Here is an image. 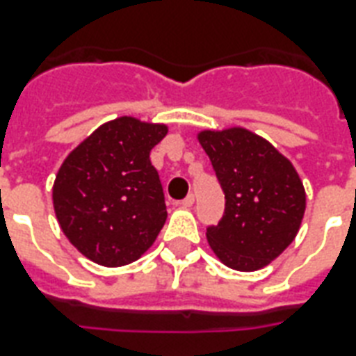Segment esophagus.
<instances>
[{
  "label": "esophagus",
  "mask_w": 356,
  "mask_h": 356,
  "mask_svg": "<svg viewBox=\"0 0 356 356\" xmlns=\"http://www.w3.org/2000/svg\"><path fill=\"white\" fill-rule=\"evenodd\" d=\"M179 205L183 207V209H190V207L194 205V195H192V194L186 195V197H184V200L181 201V203H179Z\"/></svg>",
  "instance_id": "esophagus-1"
}]
</instances>
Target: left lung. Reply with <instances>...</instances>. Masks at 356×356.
<instances>
[{
    "instance_id": "obj_1",
    "label": "left lung",
    "mask_w": 356,
    "mask_h": 356,
    "mask_svg": "<svg viewBox=\"0 0 356 356\" xmlns=\"http://www.w3.org/2000/svg\"><path fill=\"white\" fill-rule=\"evenodd\" d=\"M225 194V212L207 240L218 259L236 271H257L298 236L307 194L286 156L245 127L197 133Z\"/></svg>"
}]
</instances>
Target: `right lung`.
Segmentation results:
<instances>
[{
    "instance_id": "right-lung-1",
    "label": "right lung",
    "mask_w": 356,
    "mask_h": 356,
    "mask_svg": "<svg viewBox=\"0 0 356 356\" xmlns=\"http://www.w3.org/2000/svg\"><path fill=\"white\" fill-rule=\"evenodd\" d=\"M166 123L120 116L70 151L53 183V209L81 254L107 268L131 264L153 245L168 212L151 149Z\"/></svg>"
}]
</instances>
